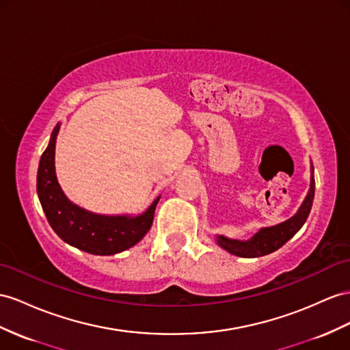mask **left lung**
<instances>
[{"instance_id":"8db88e82","label":"left lung","mask_w":350,"mask_h":350,"mask_svg":"<svg viewBox=\"0 0 350 350\" xmlns=\"http://www.w3.org/2000/svg\"><path fill=\"white\" fill-rule=\"evenodd\" d=\"M313 196H315V178H313V167H312L309 192L306 195V198H304L303 204L300 205L299 211L295 213L291 219L271 228H262L252 239L248 241H238V239L226 238L223 235H217V239H216L217 244L221 248H225L228 253L238 257L252 258V257L271 254L276 252L278 248H281L286 241H290L304 225V221H306L312 208Z\"/></svg>"}]
</instances>
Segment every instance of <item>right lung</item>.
I'll return each mask as SVG.
<instances>
[{
  "label": "right lung",
  "instance_id": "obj_1",
  "mask_svg": "<svg viewBox=\"0 0 350 350\" xmlns=\"http://www.w3.org/2000/svg\"><path fill=\"white\" fill-rule=\"evenodd\" d=\"M59 129L57 124L51 133L37 174L38 198L50 226L65 243L90 254L111 256L136 245L152 226L159 196L139 216H103L70 202L62 191L55 170Z\"/></svg>",
  "mask_w": 350,
  "mask_h": 350
}]
</instances>
